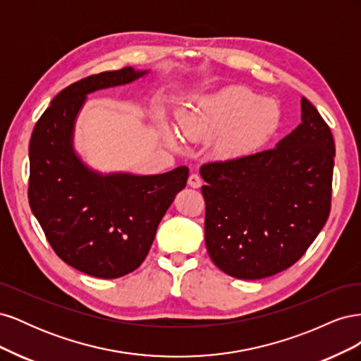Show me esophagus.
I'll return each instance as SVG.
<instances>
[{"label":"esophagus","mask_w":361,"mask_h":361,"mask_svg":"<svg viewBox=\"0 0 361 361\" xmlns=\"http://www.w3.org/2000/svg\"><path fill=\"white\" fill-rule=\"evenodd\" d=\"M188 185L191 188H200L202 187V178L199 176L197 173H192V174H190V178H188Z\"/></svg>","instance_id":"1"}]
</instances>
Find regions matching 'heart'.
I'll list each match as a JSON object with an SVG mask.
<instances>
[{
	"label": "heart",
	"instance_id": "obj_1",
	"mask_svg": "<svg viewBox=\"0 0 361 361\" xmlns=\"http://www.w3.org/2000/svg\"><path fill=\"white\" fill-rule=\"evenodd\" d=\"M281 110L276 101L257 97L244 87H227L197 96L179 117V129L188 140L215 138L218 157L238 158L257 150L276 134ZM167 140L174 145L170 134Z\"/></svg>",
	"mask_w": 361,
	"mask_h": 361
}]
</instances>
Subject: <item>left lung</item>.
<instances>
[{"label": "left lung", "mask_w": 361, "mask_h": 361, "mask_svg": "<svg viewBox=\"0 0 361 361\" xmlns=\"http://www.w3.org/2000/svg\"><path fill=\"white\" fill-rule=\"evenodd\" d=\"M334 140L301 97V123L274 149L206 162L204 243L226 274L259 280L297 262L330 215Z\"/></svg>", "instance_id": "left-lung-1"}]
</instances>
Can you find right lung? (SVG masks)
Listing matches in <instances>:
<instances>
[{"label": "right lung", "mask_w": 361, "mask_h": 361, "mask_svg": "<svg viewBox=\"0 0 361 361\" xmlns=\"http://www.w3.org/2000/svg\"><path fill=\"white\" fill-rule=\"evenodd\" d=\"M146 73L123 68L71 84L51 101L30 140L31 211L57 256L97 279L122 277L143 264L159 221L188 179L185 166L152 176L102 174L75 154V120L87 94Z\"/></svg>", "instance_id": "right-lung-1"}]
</instances>
